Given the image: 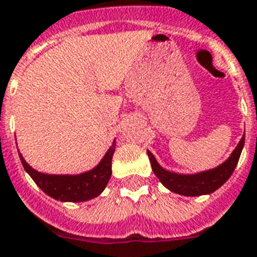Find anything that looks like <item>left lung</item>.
<instances>
[{"mask_svg": "<svg viewBox=\"0 0 257 257\" xmlns=\"http://www.w3.org/2000/svg\"><path fill=\"white\" fill-rule=\"evenodd\" d=\"M244 141H245V134L242 135L236 149L232 151V154L225 162L218 165L217 168L210 169L206 172L196 173V174H178V173L165 170L149 150H147V156L150 158L153 172L158 177V180L162 182L165 188L181 196H202V194L213 193L229 180V177L232 176V173L237 166L238 158L244 147Z\"/></svg>", "mask_w": 257, "mask_h": 257, "instance_id": "left-lung-1", "label": "left lung"}]
</instances>
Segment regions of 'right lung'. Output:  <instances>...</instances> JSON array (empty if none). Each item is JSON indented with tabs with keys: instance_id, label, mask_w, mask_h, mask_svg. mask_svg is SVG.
<instances>
[{
	"instance_id": "right-lung-1",
	"label": "right lung",
	"mask_w": 257,
	"mask_h": 257,
	"mask_svg": "<svg viewBox=\"0 0 257 257\" xmlns=\"http://www.w3.org/2000/svg\"><path fill=\"white\" fill-rule=\"evenodd\" d=\"M114 151L115 141L97 166H95L92 170L81 173V174H75V176H68V174L57 176V174L40 173L27 164V161L24 160L20 151L19 156L24 169L45 194L63 202H67V201L83 202V201H88L97 197L107 186L112 174L111 161H112Z\"/></svg>"
}]
</instances>
